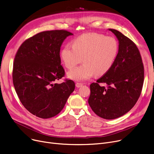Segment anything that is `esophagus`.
Instances as JSON below:
<instances>
[{
	"label": "esophagus",
	"mask_w": 154,
	"mask_h": 154,
	"mask_svg": "<svg viewBox=\"0 0 154 154\" xmlns=\"http://www.w3.org/2000/svg\"><path fill=\"white\" fill-rule=\"evenodd\" d=\"M82 85H83V84H81V83H78V82H77V83L75 84V86H76V87H77V88L81 87Z\"/></svg>",
	"instance_id": "34e87169"
}]
</instances>
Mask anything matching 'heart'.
<instances>
[{"mask_svg":"<svg viewBox=\"0 0 154 154\" xmlns=\"http://www.w3.org/2000/svg\"><path fill=\"white\" fill-rule=\"evenodd\" d=\"M119 52L117 40L96 33L80 35L72 41V46L65 45L60 52V59L67 69H72L82 59L83 65L69 71V79L80 82L101 76L112 68Z\"/></svg>","mask_w":154,"mask_h":154,"instance_id":"obj_1","label":"heart"}]
</instances>
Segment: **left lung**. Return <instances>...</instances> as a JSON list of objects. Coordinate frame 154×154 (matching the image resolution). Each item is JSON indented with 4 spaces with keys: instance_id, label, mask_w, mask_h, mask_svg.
I'll use <instances>...</instances> for the list:
<instances>
[{
    "instance_id": "1",
    "label": "left lung",
    "mask_w": 154,
    "mask_h": 154,
    "mask_svg": "<svg viewBox=\"0 0 154 154\" xmlns=\"http://www.w3.org/2000/svg\"><path fill=\"white\" fill-rule=\"evenodd\" d=\"M109 30L119 41L118 55L112 68L90 85L88 102L95 114L110 120L124 116L135 106L141 94L144 70L136 45L119 31Z\"/></svg>"
}]
</instances>
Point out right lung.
Returning <instances> with one entry per match:
<instances>
[{
  "instance_id": "right-lung-1",
  "label": "right lung",
  "mask_w": 154,
  "mask_h": 154,
  "mask_svg": "<svg viewBox=\"0 0 154 154\" xmlns=\"http://www.w3.org/2000/svg\"><path fill=\"white\" fill-rule=\"evenodd\" d=\"M72 35L63 30L40 32L26 40L16 54L12 72L14 88L24 107L38 117L57 115L75 89L71 80L55 83L65 74L60 47Z\"/></svg>"
}]
</instances>
